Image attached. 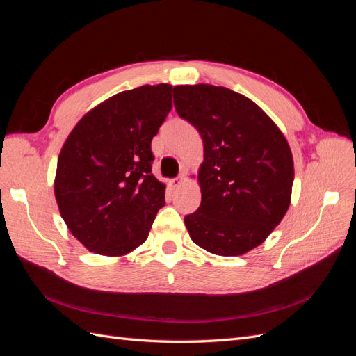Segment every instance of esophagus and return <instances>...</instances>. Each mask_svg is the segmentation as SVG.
<instances>
[{
	"mask_svg": "<svg viewBox=\"0 0 356 356\" xmlns=\"http://www.w3.org/2000/svg\"><path fill=\"white\" fill-rule=\"evenodd\" d=\"M184 181H186V178H184V175H181V177H178V178H174V179H170L169 181V187L170 188H178V187H181V184H184Z\"/></svg>",
	"mask_w": 356,
	"mask_h": 356,
	"instance_id": "1",
	"label": "esophagus"
}]
</instances>
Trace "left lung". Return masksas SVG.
Returning a JSON list of instances; mask_svg holds the SVG:
<instances>
[{
	"mask_svg": "<svg viewBox=\"0 0 356 356\" xmlns=\"http://www.w3.org/2000/svg\"><path fill=\"white\" fill-rule=\"evenodd\" d=\"M174 104L203 141L202 202L184 218L190 238L217 255L246 254L289 208L294 161L286 138L255 102L221 86H175Z\"/></svg>",
	"mask_w": 356,
	"mask_h": 356,
	"instance_id": "left-lung-1",
	"label": "left lung"
}]
</instances>
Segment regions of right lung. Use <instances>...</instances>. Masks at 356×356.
Here are the masks:
<instances>
[{"instance_id":"right-lung-1","label":"right lung","mask_w":356,"mask_h":356,"mask_svg":"<svg viewBox=\"0 0 356 356\" xmlns=\"http://www.w3.org/2000/svg\"><path fill=\"white\" fill-rule=\"evenodd\" d=\"M170 90L145 84L111 96L83 115L60 149V217L95 254L132 252L165 207V184L152 174V139L172 108Z\"/></svg>"}]
</instances>
